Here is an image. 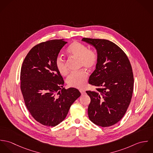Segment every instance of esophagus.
I'll return each mask as SVG.
<instances>
[{
    "label": "esophagus",
    "instance_id": "1",
    "mask_svg": "<svg viewBox=\"0 0 153 153\" xmlns=\"http://www.w3.org/2000/svg\"><path fill=\"white\" fill-rule=\"evenodd\" d=\"M79 91H80V92L81 93L82 95H84V94H85V91L84 90V89H79Z\"/></svg>",
    "mask_w": 153,
    "mask_h": 153
}]
</instances>
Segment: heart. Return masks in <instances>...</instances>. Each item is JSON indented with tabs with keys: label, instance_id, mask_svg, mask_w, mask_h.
<instances>
[{
	"label": "heart",
	"instance_id": "b5f03b06",
	"mask_svg": "<svg viewBox=\"0 0 153 153\" xmlns=\"http://www.w3.org/2000/svg\"><path fill=\"white\" fill-rule=\"evenodd\" d=\"M66 52L70 56L79 59L81 67L84 66L89 70L92 69L97 64L98 58L95 52L88 49L85 45L80 42H72L68 47ZM55 64L61 75L65 76L68 74V70L65 61L61 56L56 57ZM87 78V72L85 69H81L70 74L66 79V83L70 87L83 88L86 85Z\"/></svg>",
	"mask_w": 153,
	"mask_h": 153
}]
</instances>
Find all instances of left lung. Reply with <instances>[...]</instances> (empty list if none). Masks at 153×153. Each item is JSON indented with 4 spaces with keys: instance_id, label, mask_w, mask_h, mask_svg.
Listing matches in <instances>:
<instances>
[{
    "instance_id": "left-lung-1",
    "label": "left lung",
    "mask_w": 153,
    "mask_h": 153,
    "mask_svg": "<svg viewBox=\"0 0 153 153\" xmlns=\"http://www.w3.org/2000/svg\"><path fill=\"white\" fill-rule=\"evenodd\" d=\"M82 41L95 47L98 58L89 78V83L97 88L86 91L91 98L89 118L102 127L113 126L123 117L131 102L134 76L130 62L125 52L108 40L84 38Z\"/></svg>"
}]
</instances>
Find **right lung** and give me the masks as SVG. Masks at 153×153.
I'll return each instance as SVG.
<instances>
[{
    "mask_svg": "<svg viewBox=\"0 0 153 153\" xmlns=\"http://www.w3.org/2000/svg\"><path fill=\"white\" fill-rule=\"evenodd\" d=\"M66 43L54 39L38 44L22 64L21 89L25 104L33 118L44 126L55 127L61 123L81 95L75 88H64V79L55 64Z\"/></svg>",
    "mask_w": 153,
    "mask_h": 153,
    "instance_id": "1",
    "label": "right lung"
}]
</instances>
